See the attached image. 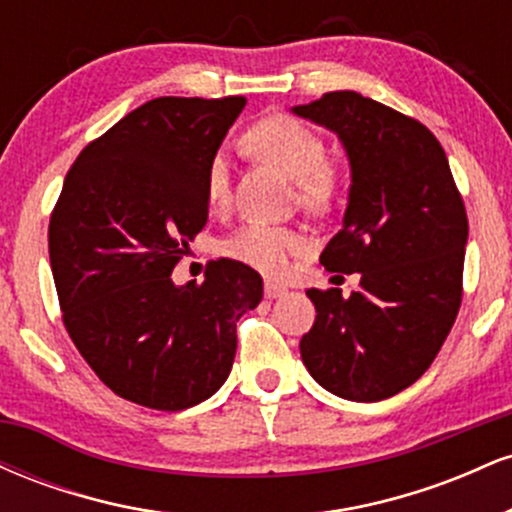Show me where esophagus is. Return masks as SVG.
<instances>
[{
	"label": "esophagus",
	"instance_id": "obj_1",
	"mask_svg": "<svg viewBox=\"0 0 512 512\" xmlns=\"http://www.w3.org/2000/svg\"><path fill=\"white\" fill-rule=\"evenodd\" d=\"M284 293H286V286L274 284V281H267V284H264V296L267 298H281Z\"/></svg>",
	"mask_w": 512,
	"mask_h": 512
}]
</instances>
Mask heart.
<instances>
[{
    "label": "heart",
    "mask_w": 512,
    "mask_h": 512,
    "mask_svg": "<svg viewBox=\"0 0 512 512\" xmlns=\"http://www.w3.org/2000/svg\"><path fill=\"white\" fill-rule=\"evenodd\" d=\"M245 149L298 182V199L305 209L325 211L339 195V170L325 161V142L313 127L289 115H269L255 122L243 137ZM204 197L211 209L231 202V170L223 156L209 161ZM223 255L248 264L257 272L276 276L289 267L293 255L305 250V240L289 228L248 223L221 245Z\"/></svg>",
    "instance_id": "1"
}]
</instances>
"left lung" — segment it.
<instances>
[{
	"label": "left lung",
	"instance_id": "8db88e82",
	"mask_svg": "<svg viewBox=\"0 0 512 512\" xmlns=\"http://www.w3.org/2000/svg\"><path fill=\"white\" fill-rule=\"evenodd\" d=\"M291 113L344 146L349 202L320 262L361 276L349 298L305 291L317 315L301 358L332 395L380 402L426 373L460 310L469 233L462 197L428 127L373 98L332 91Z\"/></svg>",
	"mask_w": 512,
	"mask_h": 512
}]
</instances>
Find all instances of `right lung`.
<instances>
[{
	"instance_id": "add662e5",
	"label": "right lung",
	"mask_w": 512,
	"mask_h": 512,
	"mask_svg": "<svg viewBox=\"0 0 512 512\" xmlns=\"http://www.w3.org/2000/svg\"><path fill=\"white\" fill-rule=\"evenodd\" d=\"M243 96L154 98L81 151L50 219V264L69 337L115 395L180 411L226 383L236 322L262 276L219 260L204 284L173 267L207 223L209 161Z\"/></svg>"
}]
</instances>
